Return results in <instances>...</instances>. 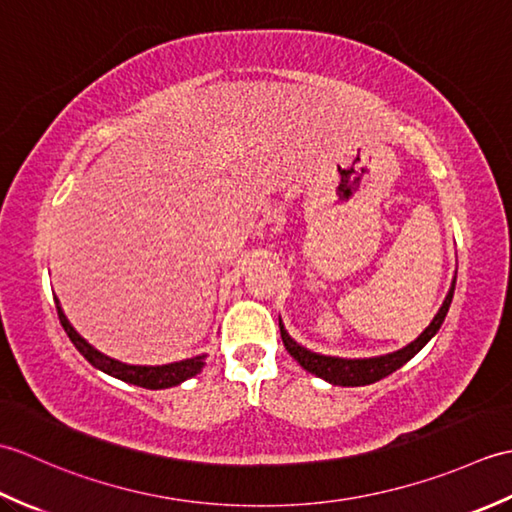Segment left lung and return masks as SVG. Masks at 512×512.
<instances>
[{
  "instance_id": "left-lung-1",
  "label": "left lung",
  "mask_w": 512,
  "mask_h": 512,
  "mask_svg": "<svg viewBox=\"0 0 512 512\" xmlns=\"http://www.w3.org/2000/svg\"><path fill=\"white\" fill-rule=\"evenodd\" d=\"M455 279H458V270H455L451 288L444 297L440 310L436 312V317L431 319V323L424 328L418 339H413L405 347H400L396 352L389 354H380V356H369V358H341V356H325L319 352H312L308 347H303L297 343L292 336L288 334L284 321L279 317V330H281V341H284L288 354L295 358V361L306 369V372L319 376L323 380H328L330 385H339V387H363V385H372L376 380L389 376L391 372H396L407 361H411L424 345H427L433 336L438 334L440 325L444 323V317H447L449 306L453 301V290H455Z\"/></svg>"
}]
</instances>
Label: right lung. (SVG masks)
Segmentation results:
<instances>
[{
    "mask_svg": "<svg viewBox=\"0 0 512 512\" xmlns=\"http://www.w3.org/2000/svg\"><path fill=\"white\" fill-rule=\"evenodd\" d=\"M54 306H57L59 321L63 325V330H65V334L70 336V341L74 343L76 350H79L85 358H88V361L96 369H101V372L110 374L118 380H123V383L138 385V387H145V389H167V387H176V385L184 383V380L193 378L195 374H200V369L204 365L206 354L182 358V361L167 363V365H132V363L116 361V358L96 350L94 345H90L79 332L72 328V323L68 321V317H65V312H63L57 297H54Z\"/></svg>",
    "mask_w": 512,
    "mask_h": 512,
    "instance_id": "right-lung-1",
    "label": "right lung"
}]
</instances>
